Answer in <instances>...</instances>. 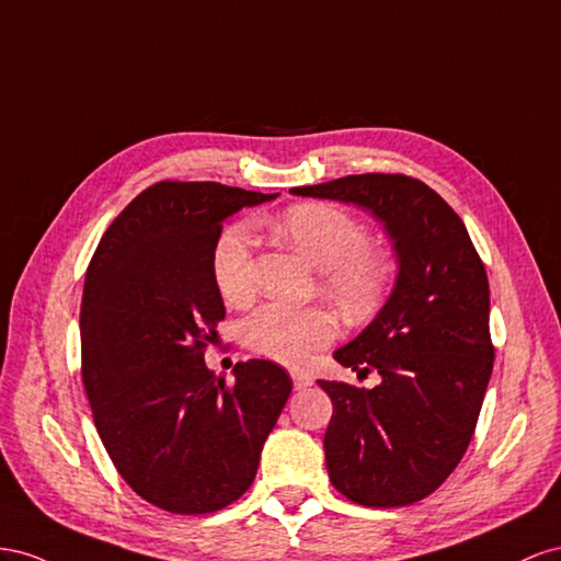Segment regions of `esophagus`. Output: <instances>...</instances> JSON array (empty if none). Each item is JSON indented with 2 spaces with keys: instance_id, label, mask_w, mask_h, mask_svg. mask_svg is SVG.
Listing matches in <instances>:
<instances>
[{
  "instance_id": "34e87169",
  "label": "esophagus",
  "mask_w": 561,
  "mask_h": 561,
  "mask_svg": "<svg viewBox=\"0 0 561 561\" xmlns=\"http://www.w3.org/2000/svg\"><path fill=\"white\" fill-rule=\"evenodd\" d=\"M291 378H294L296 390H306V388L312 386V378L308 374H302V371H291Z\"/></svg>"
}]
</instances>
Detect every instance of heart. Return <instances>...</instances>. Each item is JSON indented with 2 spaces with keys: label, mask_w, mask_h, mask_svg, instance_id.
<instances>
[{
  "label": "heart",
  "mask_w": 561,
  "mask_h": 561,
  "mask_svg": "<svg viewBox=\"0 0 561 561\" xmlns=\"http://www.w3.org/2000/svg\"><path fill=\"white\" fill-rule=\"evenodd\" d=\"M277 232L302 259L322 270L324 291L350 314L371 312L388 286V263L371 251L362 220L329 204H298L277 220ZM255 237L247 222L222 230L211 253V275L222 300L242 306L253 296ZM244 343L282 364L306 362L312 350L335 335V319L324 308H289L265 302L244 322Z\"/></svg>",
  "instance_id": "1"
}]
</instances>
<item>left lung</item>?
I'll use <instances>...</instances> for the list:
<instances>
[{
    "label": "left lung",
    "instance_id": "1",
    "mask_svg": "<svg viewBox=\"0 0 561 561\" xmlns=\"http://www.w3.org/2000/svg\"><path fill=\"white\" fill-rule=\"evenodd\" d=\"M291 192L369 209L392 239L399 272L388 302L333 352L380 382H317L333 402L331 484L366 507L419 503L456 470L484 402L493 369L484 263L458 214L411 175H345Z\"/></svg>",
    "mask_w": 561,
    "mask_h": 561
}]
</instances>
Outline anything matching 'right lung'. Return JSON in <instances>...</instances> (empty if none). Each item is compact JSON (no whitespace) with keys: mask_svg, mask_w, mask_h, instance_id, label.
Segmentation results:
<instances>
[{"mask_svg":"<svg viewBox=\"0 0 561 561\" xmlns=\"http://www.w3.org/2000/svg\"><path fill=\"white\" fill-rule=\"evenodd\" d=\"M220 183L162 181L112 220L87 270L79 331L93 423L140 499L206 515L242 495L291 378L265 359L206 369L226 306L211 275L222 220L275 199Z\"/></svg>","mask_w":561,"mask_h":561,"instance_id":"1","label":"right lung"}]
</instances>
